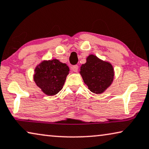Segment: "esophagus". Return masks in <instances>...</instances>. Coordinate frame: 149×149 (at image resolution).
<instances>
[{
  "label": "esophagus",
  "instance_id": "1",
  "mask_svg": "<svg viewBox=\"0 0 149 149\" xmlns=\"http://www.w3.org/2000/svg\"><path fill=\"white\" fill-rule=\"evenodd\" d=\"M71 69L74 71V72H77L79 70V66L78 65H73L72 67H71Z\"/></svg>",
  "mask_w": 149,
  "mask_h": 149
}]
</instances>
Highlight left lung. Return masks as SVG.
Instances as JSON below:
<instances>
[{
  "label": "left lung",
  "instance_id": "obj_1",
  "mask_svg": "<svg viewBox=\"0 0 149 149\" xmlns=\"http://www.w3.org/2000/svg\"><path fill=\"white\" fill-rule=\"evenodd\" d=\"M85 83L91 91L101 93L111 85L113 78V66L93 55H90L80 71Z\"/></svg>",
  "mask_w": 149,
  "mask_h": 149
}]
</instances>
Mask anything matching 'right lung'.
<instances>
[{
	"label": "right lung",
	"instance_id": "add662e5",
	"mask_svg": "<svg viewBox=\"0 0 149 149\" xmlns=\"http://www.w3.org/2000/svg\"><path fill=\"white\" fill-rule=\"evenodd\" d=\"M68 72L67 64L59 60L44 61L36 68L34 81L44 93L54 95L62 89Z\"/></svg>",
	"mask_w": 149,
	"mask_h": 149
}]
</instances>
